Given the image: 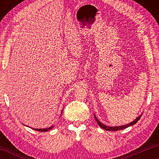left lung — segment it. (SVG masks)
Instances as JSON below:
<instances>
[{
  "label": "left lung",
  "mask_w": 159,
  "mask_h": 159,
  "mask_svg": "<svg viewBox=\"0 0 159 159\" xmlns=\"http://www.w3.org/2000/svg\"><path fill=\"white\" fill-rule=\"evenodd\" d=\"M94 116H95V119H96V121L98 122V125L100 126V127L102 128H103V129H104V130H109V131H116V130H123V129H125V128H128V127H130V126H131V125H134V124H135V123L138 121V120H139V118H141V116H142V114L141 115H139V116L136 118V119H134L133 122H131V123H128V124H127V125H120V126H114V127H109V126H107V125H104L103 123H102L100 121H99V120L98 119V118H96V116H95V115H94Z\"/></svg>",
  "instance_id": "left-lung-1"
}]
</instances>
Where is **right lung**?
Masks as SVG:
<instances>
[{"label":"right lung","mask_w":159,"mask_h":159,"mask_svg":"<svg viewBox=\"0 0 159 159\" xmlns=\"http://www.w3.org/2000/svg\"><path fill=\"white\" fill-rule=\"evenodd\" d=\"M54 127V126H51V127H50V128H40V129H36V128H32V129H34V130H37V131H40V132H46V131H48V130H51V129H52V128Z\"/></svg>","instance_id":"1"}]
</instances>
